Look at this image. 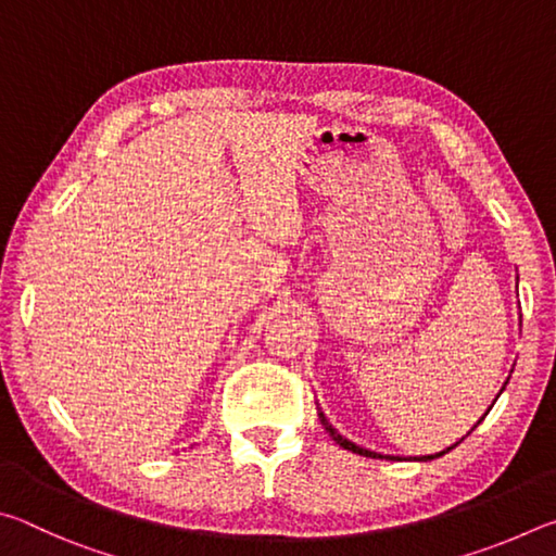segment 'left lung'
Masks as SVG:
<instances>
[{"instance_id":"obj_1","label":"left lung","mask_w":556,"mask_h":556,"mask_svg":"<svg viewBox=\"0 0 556 556\" xmlns=\"http://www.w3.org/2000/svg\"><path fill=\"white\" fill-rule=\"evenodd\" d=\"M507 380H510V378H507ZM507 380L503 382V390H505V384H507ZM501 390V392H503ZM501 392H497V397H501ZM495 397V400H497ZM495 400H493V404H495ZM493 404H491V407H493ZM491 407H488V412H491ZM485 412V414H488ZM485 414H483V417L481 419H478L476 421V425H473V429L478 427V425H481V421L485 419ZM318 419H321V425H324V429L328 431V437H331L333 441H336V444L338 446H343L345 451H353V454H357V456H368V458H384V460H402V456H388V454H378V451H370V448H363V446H357V444H353V441L351 439H345L343 434H338V429L331 425V421H328L326 419V414L321 412V409H318ZM473 429H470V431H473ZM470 431H468V434H470ZM460 444V441H456V444L454 446H448V448H444V451H439V454H429V456H409L407 460H434V458H439V456H444V454H448V451L451 448H456Z\"/></svg>"}]
</instances>
